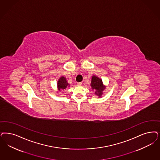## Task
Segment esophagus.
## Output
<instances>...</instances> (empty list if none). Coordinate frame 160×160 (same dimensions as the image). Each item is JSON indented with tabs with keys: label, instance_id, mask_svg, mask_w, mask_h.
Listing matches in <instances>:
<instances>
[{
	"label": "esophagus",
	"instance_id": "1",
	"mask_svg": "<svg viewBox=\"0 0 160 160\" xmlns=\"http://www.w3.org/2000/svg\"><path fill=\"white\" fill-rule=\"evenodd\" d=\"M82 85V82H79V83H77V86H81Z\"/></svg>",
	"mask_w": 160,
	"mask_h": 160
}]
</instances>
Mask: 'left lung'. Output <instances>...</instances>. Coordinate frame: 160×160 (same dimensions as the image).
Returning a JSON list of instances; mask_svg holds the SVG:
<instances>
[{
  "mask_svg": "<svg viewBox=\"0 0 160 160\" xmlns=\"http://www.w3.org/2000/svg\"><path fill=\"white\" fill-rule=\"evenodd\" d=\"M90 86L93 91H94V94L97 95L98 98H101L103 93V91L106 86L103 84L102 80L96 76L93 75L92 77Z\"/></svg>",
  "mask_w": 160,
  "mask_h": 160,
  "instance_id": "1",
  "label": "left lung"
}]
</instances>
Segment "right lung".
Segmentation results:
<instances>
[{
  "label": "right lung",
  "instance_id": "1",
  "mask_svg": "<svg viewBox=\"0 0 160 160\" xmlns=\"http://www.w3.org/2000/svg\"><path fill=\"white\" fill-rule=\"evenodd\" d=\"M57 93H58L59 91L61 90H64L67 88L70 87V84L68 83L67 81L66 78L64 76H61L57 83Z\"/></svg>",
  "mask_w": 160,
  "mask_h": 160
}]
</instances>
